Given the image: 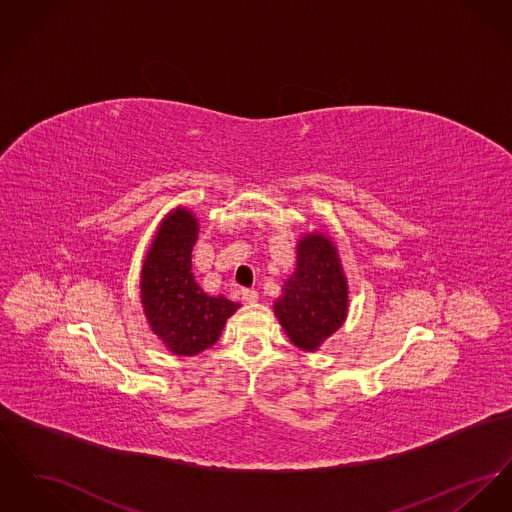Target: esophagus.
Instances as JSON below:
<instances>
[{
    "label": "esophagus",
    "mask_w": 512,
    "mask_h": 512,
    "mask_svg": "<svg viewBox=\"0 0 512 512\" xmlns=\"http://www.w3.org/2000/svg\"><path fill=\"white\" fill-rule=\"evenodd\" d=\"M242 297H244L245 303L253 305V303H257V299H259V293L255 292V290H249V288H245V290H242Z\"/></svg>",
    "instance_id": "34e87169"
}]
</instances>
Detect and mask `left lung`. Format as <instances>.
Returning a JSON list of instances; mask_svg holds the SVG:
<instances>
[{"label":"left lung","mask_w":512,"mask_h":512,"mask_svg":"<svg viewBox=\"0 0 512 512\" xmlns=\"http://www.w3.org/2000/svg\"><path fill=\"white\" fill-rule=\"evenodd\" d=\"M272 307L303 351H317L340 328L347 317V280L330 238L313 232L299 240L295 272Z\"/></svg>","instance_id":"8db88e82"}]
</instances>
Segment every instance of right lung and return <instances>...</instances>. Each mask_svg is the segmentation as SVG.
Instances as JSON below:
<instances>
[{
	"label": "right lung",
	"mask_w": 512,
	"mask_h": 512,
	"mask_svg": "<svg viewBox=\"0 0 512 512\" xmlns=\"http://www.w3.org/2000/svg\"><path fill=\"white\" fill-rule=\"evenodd\" d=\"M199 224L178 207L159 224L140 276V295L151 330L167 349L192 357L217 343L226 318L240 303L207 295L192 274V249Z\"/></svg>",
	"instance_id": "1"
}]
</instances>
